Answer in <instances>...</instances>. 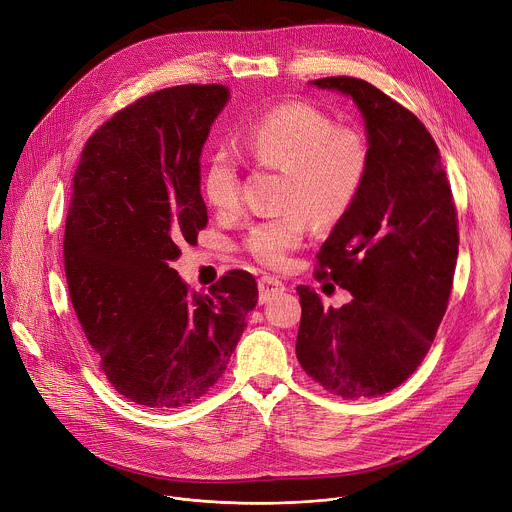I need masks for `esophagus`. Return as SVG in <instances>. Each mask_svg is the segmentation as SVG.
I'll return each mask as SVG.
<instances>
[{
  "label": "esophagus",
  "instance_id": "obj_1",
  "mask_svg": "<svg viewBox=\"0 0 512 512\" xmlns=\"http://www.w3.org/2000/svg\"><path fill=\"white\" fill-rule=\"evenodd\" d=\"M285 291V285L277 279V277H271V275H263L259 279V302L265 304L273 298H277L279 294H283Z\"/></svg>",
  "mask_w": 512,
  "mask_h": 512
}]
</instances>
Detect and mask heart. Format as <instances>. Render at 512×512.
<instances>
[{
  "mask_svg": "<svg viewBox=\"0 0 512 512\" xmlns=\"http://www.w3.org/2000/svg\"><path fill=\"white\" fill-rule=\"evenodd\" d=\"M247 154L265 168L285 170L279 204L287 210L253 225L245 251L267 267H285L310 227L334 225L354 206L367 180L371 152L364 135L310 103H283L251 123L243 135ZM202 190L218 212H235L243 196L241 160L216 150L204 168Z\"/></svg>",
  "mask_w": 512,
  "mask_h": 512,
  "instance_id": "heart-1",
  "label": "heart"
}]
</instances>
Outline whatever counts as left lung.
I'll return each mask as SVG.
<instances>
[{
	"mask_svg": "<svg viewBox=\"0 0 512 512\" xmlns=\"http://www.w3.org/2000/svg\"><path fill=\"white\" fill-rule=\"evenodd\" d=\"M312 85L352 97L371 164L318 253L316 279H334L352 300L324 308L314 289L298 285L296 354L326 391L371 399L417 371L440 328L458 259V212L440 150L409 109L354 77Z\"/></svg>",
	"mask_w": 512,
	"mask_h": 512,
	"instance_id": "left-lung-1",
	"label": "left lung"
}]
</instances>
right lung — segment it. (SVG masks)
<instances>
[{"label": "right lung", "mask_w": 512, "mask_h": 512, "mask_svg": "<svg viewBox=\"0 0 512 512\" xmlns=\"http://www.w3.org/2000/svg\"><path fill=\"white\" fill-rule=\"evenodd\" d=\"M227 101L223 85L145 95L89 137L72 178L68 296L107 381L137 405L174 409L208 393L257 304L243 269L196 294L172 267L208 223L200 154Z\"/></svg>", "instance_id": "right-lung-1"}]
</instances>
